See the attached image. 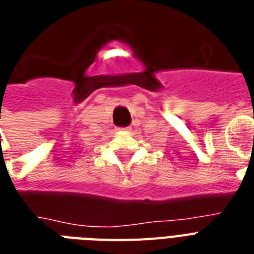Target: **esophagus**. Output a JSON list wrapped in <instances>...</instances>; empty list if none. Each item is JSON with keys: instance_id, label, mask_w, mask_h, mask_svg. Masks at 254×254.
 Segmentation results:
<instances>
[{"instance_id": "obj_1", "label": "esophagus", "mask_w": 254, "mask_h": 254, "mask_svg": "<svg viewBox=\"0 0 254 254\" xmlns=\"http://www.w3.org/2000/svg\"><path fill=\"white\" fill-rule=\"evenodd\" d=\"M125 129V132H129V127H127V128H123Z\"/></svg>"}]
</instances>
